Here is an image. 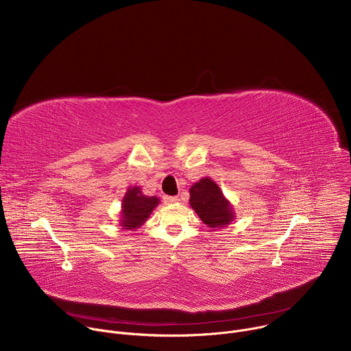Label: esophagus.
Returning a JSON list of instances; mask_svg holds the SVG:
<instances>
[{"label": "esophagus", "instance_id": "34e87169", "mask_svg": "<svg viewBox=\"0 0 351 351\" xmlns=\"http://www.w3.org/2000/svg\"><path fill=\"white\" fill-rule=\"evenodd\" d=\"M164 202H165V204H176L179 202V197H176V195H165L164 197Z\"/></svg>", "mask_w": 351, "mask_h": 351}]
</instances>
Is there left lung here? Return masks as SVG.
I'll list each match as a JSON object with an SVG mask.
<instances>
[{"label":"left lung","mask_w":351,"mask_h":351,"mask_svg":"<svg viewBox=\"0 0 351 351\" xmlns=\"http://www.w3.org/2000/svg\"><path fill=\"white\" fill-rule=\"evenodd\" d=\"M190 206L210 228H223L233 219V213L221 189L210 178H204L190 189Z\"/></svg>","instance_id":"8db88e82"}]
</instances>
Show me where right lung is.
<instances>
[{"mask_svg":"<svg viewBox=\"0 0 351 351\" xmlns=\"http://www.w3.org/2000/svg\"><path fill=\"white\" fill-rule=\"evenodd\" d=\"M160 199L157 197L143 195L138 187H130L123 198L122 204V226L125 229H134L143 225L148 215L157 207Z\"/></svg>","mask_w":351,"mask_h":351,"instance_id":"1","label":"right lung"}]
</instances>
